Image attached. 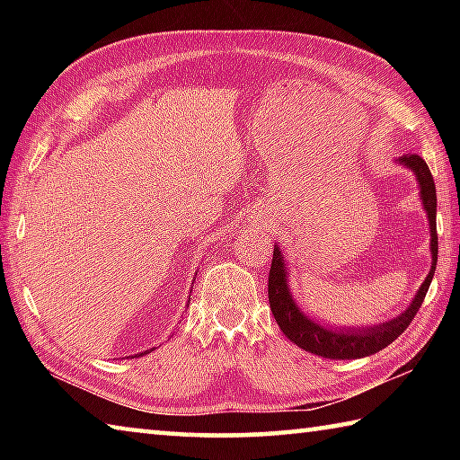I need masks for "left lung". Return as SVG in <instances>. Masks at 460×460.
I'll list each match as a JSON object with an SVG mask.
<instances>
[{"label": "left lung", "mask_w": 460, "mask_h": 460, "mask_svg": "<svg viewBox=\"0 0 460 460\" xmlns=\"http://www.w3.org/2000/svg\"><path fill=\"white\" fill-rule=\"evenodd\" d=\"M395 164L403 166L416 176L420 202H422L428 217V229H430L432 266L422 286L418 288L416 296L406 306V310L398 316H394L392 321L367 326H332L321 321H314V318L308 316L305 310L298 306V302L294 300V296L290 292V270H288L282 249H279L278 243H274V258H271L268 282L271 314H274L278 326L282 329L286 337L290 339L294 345H298L308 353L324 357V359H361V357H369L381 351V349H385L387 345H392V342L408 329V324L411 323V318L416 316L418 308L422 306L424 296L434 278L436 260H438V235H436V186L430 170H428V164L420 158V155L403 154L400 158H395Z\"/></svg>", "instance_id": "left-lung-1"}]
</instances>
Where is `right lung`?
<instances>
[{"label": "right lung", "instance_id": "right-lung-1", "mask_svg": "<svg viewBox=\"0 0 460 460\" xmlns=\"http://www.w3.org/2000/svg\"><path fill=\"white\" fill-rule=\"evenodd\" d=\"M194 279H197V278H192V282H194ZM150 351H154V349H150ZM150 351H144V353H139V355H146V353H150ZM137 355V357H139Z\"/></svg>", "mask_w": 460, "mask_h": 460}]
</instances>
